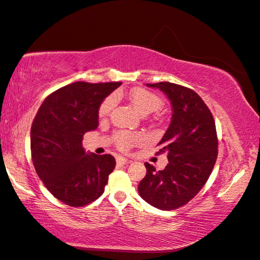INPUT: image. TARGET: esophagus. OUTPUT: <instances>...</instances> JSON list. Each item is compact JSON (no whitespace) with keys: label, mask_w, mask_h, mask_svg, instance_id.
<instances>
[{"label":"esophagus","mask_w":260,"mask_h":260,"mask_svg":"<svg viewBox=\"0 0 260 260\" xmlns=\"http://www.w3.org/2000/svg\"><path fill=\"white\" fill-rule=\"evenodd\" d=\"M116 161H117L118 165H122V166H126V165H129V163H131V160H129V158H125V157H122V156L117 157Z\"/></svg>","instance_id":"1"}]
</instances>
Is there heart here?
<instances>
[{
  "label": "heart",
  "instance_id": "1",
  "mask_svg": "<svg viewBox=\"0 0 260 260\" xmlns=\"http://www.w3.org/2000/svg\"><path fill=\"white\" fill-rule=\"evenodd\" d=\"M129 99L133 106L142 115H146V114L158 111L162 107V99L155 93L145 89H134L133 91H130ZM114 105H115V97L111 95V97L105 99L99 107V116L106 117L109 112L112 111ZM115 140L116 145L121 149H127L135 146V145L143 143L145 137L144 135L139 133L121 131V133H117L115 135Z\"/></svg>",
  "mask_w": 260,
  "mask_h": 260
}]
</instances>
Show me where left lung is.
Returning <instances> with one entry per match:
<instances>
[{
    "label": "left lung",
    "mask_w": 260,
    "mask_h": 260,
    "mask_svg": "<svg viewBox=\"0 0 260 260\" xmlns=\"http://www.w3.org/2000/svg\"><path fill=\"white\" fill-rule=\"evenodd\" d=\"M146 85L160 89L171 103L170 125L157 144L169 163L160 171L145 163L138 193L160 210H175L189 202L211 175L218 154L215 120L195 91L170 82Z\"/></svg>",
    "instance_id": "obj_1"
}]
</instances>
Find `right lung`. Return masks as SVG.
Masks as SVG:
<instances>
[{
    "label": "right lung",
    "mask_w": 260,
    "mask_h": 260,
    "mask_svg": "<svg viewBox=\"0 0 260 260\" xmlns=\"http://www.w3.org/2000/svg\"><path fill=\"white\" fill-rule=\"evenodd\" d=\"M121 82H74L48 95L30 129L35 170L54 198L83 207L104 193L115 168L111 154L95 155L82 146L85 133L98 126L99 107Z\"/></svg>",
    "instance_id": "right-lung-1"
}]
</instances>
